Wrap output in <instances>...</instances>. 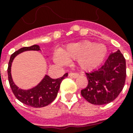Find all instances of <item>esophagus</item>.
<instances>
[{"instance_id": "34e87169", "label": "esophagus", "mask_w": 133, "mask_h": 133, "mask_svg": "<svg viewBox=\"0 0 133 133\" xmlns=\"http://www.w3.org/2000/svg\"><path fill=\"white\" fill-rule=\"evenodd\" d=\"M69 77L73 78V79H75V78L79 77V74L77 72H70L69 73Z\"/></svg>"}]
</instances>
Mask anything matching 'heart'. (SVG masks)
I'll list each match as a JSON object with an SVG mask.
<instances>
[{"label": "heart", "instance_id": "1", "mask_svg": "<svg viewBox=\"0 0 133 133\" xmlns=\"http://www.w3.org/2000/svg\"><path fill=\"white\" fill-rule=\"evenodd\" d=\"M106 54L107 48L104 45L83 41L68 45L61 50L56 60L59 63H66L70 60H77L81 69L90 70L97 68L103 61Z\"/></svg>", "mask_w": 133, "mask_h": 133}]
</instances>
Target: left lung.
Wrapping results in <instances>:
<instances>
[{
	"mask_svg": "<svg viewBox=\"0 0 133 133\" xmlns=\"http://www.w3.org/2000/svg\"><path fill=\"white\" fill-rule=\"evenodd\" d=\"M87 87L81 90L82 97L89 103L104 105L118 97L124 88L126 77V59L119 50L109 55L97 70L85 72Z\"/></svg>",
	"mask_w": 133,
	"mask_h": 133,
	"instance_id": "left-lung-1",
	"label": "left lung"
}]
</instances>
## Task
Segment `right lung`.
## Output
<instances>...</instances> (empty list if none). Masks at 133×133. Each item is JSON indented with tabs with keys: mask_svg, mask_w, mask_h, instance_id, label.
I'll return each mask as SVG.
<instances>
[{
	"mask_svg": "<svg viewBox=\"0 0 133 133\" xmlns=\"http://www.w3.org/2000/svg\"><path fill=\"white\" fill-rule=\"evenodd\" d=\"M40 47L37 45L30 46V47H24L19 49L11 55L9 59L7 74L9 79V85L14 95L19 100L25 105L34 108H42L49 105L54 101L57 96L58 91L60 88V85L63 79L68 77V73H65L62 77L59 79H52L49 76L45 75L42 81L34 88L28 90H21L18 88L14 84L11 75V66L14 58L18 54L28 50H40Z\"/></svg>",
	"mask_w": 133,
	"mask_h": 133,
	"instance_id": "right-lung-1",
	"label": "right lung"
}]
</instances>
